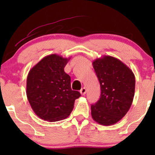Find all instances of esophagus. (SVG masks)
Here are the masks:
<instances>
[{"label": "esophagus", "mask_w": 155, "mask_h": 155, "mask_svg": "<svg viewBox=\"0 0 155 155\" xmlns=\"http://www.w3.org/2000/svg\"><path fill=\"white\" fill-rule=\"evenodd\" d=\"M80 94H81L82 95H84V94H85V93H86V88L85 87H82L81 90H80Z\"/></svg>", "instance_id": "obj_1"}]
</instances>
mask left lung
Returning a JSON list of instances; mask_svg holds the SVG:
<instances>
[{
  "mask_svg": "<svg viewBox=\"0 0 155 155\" xmlns=\"http://www.w3.org/2000/svg\"><path fill=\"white\" fill-rule=\"evenodd\" d=\"M101 87L100 99L91 105L93 120L110 126L121 120L132 104L135 78L133 71L119 59L104 56L92 62Z\"/></svg>",
  "mask_w": 155,
  "mask_h": 155,
  "instance_id": "8db88e82",
  "label": "left lung"
}]
</instances>
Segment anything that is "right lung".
Returning <instances> with one entry per match:
<instances>
[{
	"mask_svg": "<svg viewBox=\"0 0 155 155\" xmlns=\"http://www.w3.org/2000/svg\"><path fill=\"white\" fill-rule=\"evenodd\" d=\"M68 58L51 54L42 58L29 71L27 79V97L36 115L44 120L55 122L68 117L78 91L72 90L71 77L64 68Z\"/></svg>",
	"mask_w": 155,
	"mask_h": 155,
	"instance_id": "1",
	"label": "right lung"
}]
</instances>
